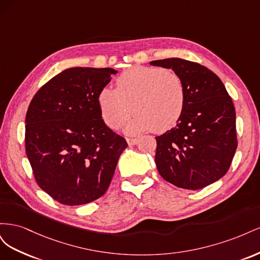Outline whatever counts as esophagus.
I'll list each match as a JSON object with an SVG mask.
<instances>
[{
  "label": "esophagus",
  "instance_id": "esophagus-1",
  "mask_svg": "<svg viewBox=\"0 0 260 260\" xmlns=\"http://www.w3.org/2000/svg\"><path fill=\"white\" fill-rule=\"evenodd\" d=\"M127 142L129 145H135L139 142V138H127Z\"/></svg>",
  "mask_w": 260,
  "mask_h": 260
}]
</instances>
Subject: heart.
<instances>
[{"instance_id":"heart-1","label":"heart","mask_w":260,"mask_h":260,"mask_svg":"<svg viewBox=\"0 0 260 260\" xmlns=\"http://www.w3.org/2000/svg\"><path fill=\"white\" fill-rule=\"evenodd\" d=\"M116 84L117 89H102L98 98L108 127L118 128L133 111L136 114L125 125L127 132L160 133L174 128L183 114L185 84L174 70L133 66L120 74Z\"/></svg>"}]
</instances>
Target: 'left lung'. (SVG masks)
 <instances>
[{"label": "left lung", "mask_w": 260, "mask_h": 260, "mask_svg": "<svg viewBox=\"0 0 260 260\" xmlns=\"http://www.w3.org/2000/svg\"><path fill=\"white\" fill-rule=\"evenodd\" d=\"M172 68L185 84L186 101L177 125L156 137L159 175L181 188L200 190L222 178L238 147L235 109L219 77L182 58L151 61Z\"/></svg>", "instance_id": "left-lung-1"}]
</instances>
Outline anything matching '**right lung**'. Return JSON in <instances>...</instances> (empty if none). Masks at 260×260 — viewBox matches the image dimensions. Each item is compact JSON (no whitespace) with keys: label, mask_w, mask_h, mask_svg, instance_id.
I'll return each instance as SVG.
<instances>
[{"label":"right lung","mask_w":260,"mask_h":260,"mask_svg":"<svg viewBox=\"0 0 260 260\" xmlns=\"http://www.w3.org/2000/svg\"><path fill=\"white\" fill-rule=\"evenodd\" d=\"M116 73L112 68L66 69L30 102L26 154L38 185L64 205H83L103 196L128 146L104 123L98 101Z\"/></svg>","instance_id":"right-lung-1"}]
</instances>
